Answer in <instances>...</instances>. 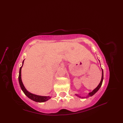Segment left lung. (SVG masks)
Segmentation results:
<instances>
[{"label":"left lung","instance_id":"obj_1","mask_svg":"<svg viewBox=\"0 0 123 123\" xmlns=\"http://www.w3.org/2000/svg\"><path fill=\"white\" fill-rule=\"evenodd\" d=\"M102 79H101V82H100V84H99L98 85V86L94 90H93L92 91V92H90V93H89V94H88V96H87V97H82L83 98H88V97H90V96H92L93 95H94L97 92L98 90H99V89L100 88V87H101V86H102V82H103V69H102ZM76 95L77 96H78V97H80V98H81L80 96H78V95L77 94H76Z\"/></svg>","mask_w":123,"mask_h":123}]
</instances>
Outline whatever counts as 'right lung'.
I'll return each instance as SVG.
<instances>
[{
  "label": "right lung",
  "mask_w": 123,
  "mask_h": 123,
  "mask_svg": "<svg viewBox=\"0 0 123 123\" xmlns=\"http://www.w3.org/2000/svg\"><path fill=\"white\" fill-rule=\"evenodd\" d=\"M24 60L22 62V66L20 68V70H19V76H18V80H19V84H20V86L21 87V90H22V91L23 93L25 94V95L26 96L28 97L31 99L32 100H33L34 101H35L36 102H46L49 99L51 98V97L50 96H39V95H36L33 94H32L28 92L27 90L26 89L25 87L24 86V85L23 84V83L22 82L21 80V68L23 66V63H24Z\"/></svg>",
  "instance_id": "right-lung-1"
}]
</instances>
